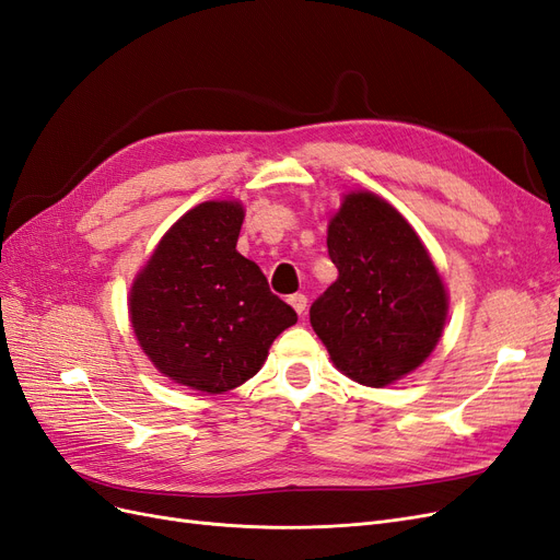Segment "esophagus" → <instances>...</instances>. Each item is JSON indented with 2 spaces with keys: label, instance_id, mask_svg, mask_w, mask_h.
Returning a JSON list of instances; mask_svg holds the SVG:
<instances>
[{
  "label": "esophagus",
  "instance_id": "34e87169",
  "mask_svg": "<svg viewBox=\"0 0 560 560\" xmlns=\"http://www.w3.org/2000/svg\"><path fill=\"white\" fill-rule=\"evenodd\" d=\"M292 303V308L299 313V315H303L306 313V306H308V299H306V294H292L290 299H287Z\"/></svg>",
  "mask_w": 560,
  "mask_h": 560
}]
</instances>
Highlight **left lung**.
<instances>
[{
    "instance_id": "1",
    "label": "left lung",
    "mask_w": 560,
    "mask_h": 560,
    "mask_svg": "<svg viewBox=\"0 0 560 560\" xmlns=\"http://www.w3.org/2000/svg\"><path fill=\"white\" fill-rule=\"evenodd\" d=\"M338 280L311 325L352 381L383 387L428 360L444 329L446 290L409 222L374 194H348L327 233Z\"/></svg>"
}]
</instances>
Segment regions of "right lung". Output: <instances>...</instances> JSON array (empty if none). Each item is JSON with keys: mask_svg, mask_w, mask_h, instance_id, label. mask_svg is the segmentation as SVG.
Wrapping results in <instances>:
<instances>
[{"mask_svg": "<svg viewBox=\"0 0 560 560\" xmlns=\"http://www.w3.org/2000/svg\"><path fill=\"white\" fill-rule=\"evenodd\" d=\"M241 202L210 200L163 235L130 292L135 336L171 381L226 393L261 369L276 336L296 322L261 268L235 249Z\"/></svg>", "mask_w": 560, "mask_h": 560, "instance_id": "1", "label": "right lung"}]
</instances>
